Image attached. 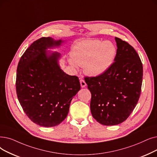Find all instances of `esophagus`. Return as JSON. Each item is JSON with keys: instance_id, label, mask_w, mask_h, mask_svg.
Listing matches in <instances>:
<instances>
[{"instance_id": "34e87169", "label": "esophagus", "mask_w": 157, "mask_h": 157, "mask_svg": "<svg viewBox=\"0 0 157 157\" xmlns=\"http://www.w3.org/2000/svg\"><path fill=\"white\" fill-rule=\"evenodd\" d=\"M80 84H81V86L82 87V88L85 87L86 85V83H85V80L83 79H80Z\"/></svg>"}]
</instances>
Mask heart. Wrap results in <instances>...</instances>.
Here are the masks:
<instances>
[{
    "label": "heart",
    "mask_w": 157,
    "mask_h": 157,
    "mask_svg": "<svg viewBox=\"0 0 157 157\" xmlns=\"http://www.w3.org/2000/svg\"><path fill=\"white\" fill-rule=\"evenodd\" d=\"M117 49L111 42L98 40L81 41L74 46L72 59L69 64L75 69L83 67L84 72L90 76H99L106 72L113 63Z\"/></svg>",
    "instance_id": "b5f03b06"
}]
</instances>
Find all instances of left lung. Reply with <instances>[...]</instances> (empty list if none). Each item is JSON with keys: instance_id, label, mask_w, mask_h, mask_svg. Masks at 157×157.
Masks as SVG:
<instances>
[{"instance_id": "1", "label": "left lung", "mask_w": 157, "mask_h": 157, "mask_svg": "<svg viewBox=\"0 0 157 157\" xmlns=\"http://www.w3.org/2000/svg\"><path fill=\"white\" fill-rule=\"evenodd\" d=\"M115 40L117 54L110 69L101 76L85 78L92 94V116L105 126L127 119L138 103L142 83L143 67L137 52L125 41Z\"/></svg>"}]
</instances>
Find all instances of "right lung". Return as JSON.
Here are the masks:
<instances>
[{
	"mask_svg": "<svg viewBox=\"0 0 157 157\" xmlns=\"http://www.w3.org/2000/svg\"><path fill=\"white\" fill-rule=\"evenodd\" d=\"M63 42L51 37L41 38L27 49L18 64L16 90L19 103L27 116L41 126L59 124L81 88L77 76L60 69L61 54L46 51Z\"/></svg>",
	"mask_w": 157,
	"mask_h": 157,
	"instance_id": "add662e5",
	"label": "right lung"
}]
</instances>
